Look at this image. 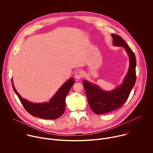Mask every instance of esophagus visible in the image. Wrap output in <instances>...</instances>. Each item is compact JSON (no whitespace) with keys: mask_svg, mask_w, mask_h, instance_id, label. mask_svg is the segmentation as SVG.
I'll return each instance as SVG.
<instances>
[{"mask_svg":"<svg viewBox=\"0 0 153 153\" xmlns=\"http://www.w3.org/2000/svg\"><path fill=\"white\" fill-rule=\"evenodd\" d=\"M74 76L76 79H80L83 77V73L82 71H78L76 73Z\"/></svg>","mask_w":153,"mask_h":153,"instance_id":"obj_1","label":"esophagus"}]
</instances>
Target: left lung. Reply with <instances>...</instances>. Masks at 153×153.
Wrapping results in <instances>:
<instances>
[{
  "mask_svg": "<svg viewBox=\"0 0 153 153\" xmlns=\"http://www.w3.org/2000/svg\"><path fill=\"white\" fill-rule=\"evenodd\" d=\"M113 45L123 47L129 58V67L122 84L111 91H105L99 86L86 80L83 81L89 105L93 112L102 114L114 111L122 106L126 101L136 80V59L134 52L122 37L112 34Z\"/></svg>",
  "mask_w": 153,
  "mask_h": 153,
  "instance_id": "1",
  "label": "left lung"
}]
</instances>
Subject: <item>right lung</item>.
<instances>
[{
	"label": "right lung",
	"instance_id": "1",
	"mask_svg": "<svg viewBox=\"0 0 153 153\" xmlns=\"http://www.w3.org/2000/svg\"><path fill=\"white\" fill-rule=\"evenodd\" d=\"M12 82L13 90L18 96L21 103L31 115L44 119H56L60 117L65 110V99L74 83L73 77L65 82L49 102L34 103L23 99L17 92Z\"/></svg>",
	"mask_w": 153,
	"mask_h": 153
}]
</instances>
